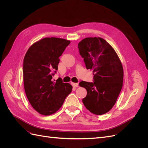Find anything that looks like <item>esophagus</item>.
Here are the masks:
<instances>
[{
	"mask_svg": "<svg viewBox=\"0 0 148 148\" xmlns=\"http://www.w3.org/2000/svg\"><path fill=\"white\" fill-rule=\"evenodd\" d=\"M71 84L72 85L73 87H74V88H77V87H78V83H71Z\"/></svg>",
	"mask_w": 148,
	"mask_h": 148,
	"instance_id": "34e87169",
	"label": "esophagus"
}]
</instances>
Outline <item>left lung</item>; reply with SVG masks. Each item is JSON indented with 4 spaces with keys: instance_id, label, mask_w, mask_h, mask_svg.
<instances>
[{
    "instance_id": "1",
    "label": "left lung",
    "mask_w": 148,
    "mask_h": 148,
    "mask_svg": "<svg viewBox=\"0 0 148 148\" xmlns=\"http://www.w3.org/2000/svg\"><path fill=\"white\" fill-rule=\"evenodd\" d=\"M78 49L86 69L94 73L93 83L79 84L87 91L83 103L91 113L104 114L114 107L122 89V62L114 48L99 37L84 38L78 43Z\"/></svg>"
}]
</instances>
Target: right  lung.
I'll use <instances>...</instances> for the list:
<instances>
[{
	"label": "right lung",
	"mask_w": 148,
	"mask_h": 148,
	"mask_svg": "<svg viewBox=\"0 0 148 148\" xmlns=\"http://www.w3.org/2000/svg\"><path fill=\"white\" fill-rule=\"evenodd\" d=\"M70 43L65 39L45 38L31 45L25 56V93L31 105L40 114L56 113L72 91V86L60 78L56 82L52 81L53 71L58 70L59 57Z\"/></svg>",
	"instance_id": "1"
}]
</instances>
